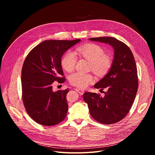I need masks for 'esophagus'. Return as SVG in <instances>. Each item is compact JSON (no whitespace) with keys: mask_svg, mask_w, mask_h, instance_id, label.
<instances>
[{"mask_svg":"<svg viewBox=\"0 0 155 155\" xmlns=\"http://www.w3.org/2000/svg\"><path fill=\"white\" fill-rule=\"evenodd\" d=\"M75 91H77L80 94H83V93H84V90H83L82 89H80V88H79V87H76L75 88Z\"/></svg>","mask_w":155,"mask_h":155,"instance_id":"esophagus-1","label":"esophagus"}]
</instances>
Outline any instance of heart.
I'll use <instances>...</instances> for the list:
<instances>
[{"label":"heart","instance_id":"b5f03b06","mask_svg":"<svg viewBox=\"0 0 155 155\" xmlns=\"http://www.w3.org/2000/svg\"><path fill=\"white\" fill-rule=\"evenodd\" d=\"M77 53L81 57L90 61V68L98 75L105 74L112 65V59L105 54L102 47L95 43L87 44L77 48ZM77 56L72 51L68 50L62 56L61 64L64 70L72 71L77 63ZM94 80L93 76L90 74L75 72L69 76L70 83L76 86L84 88L91 83Z\"/></svg>","mask_w":155,"mask_h":155}]
</instances>
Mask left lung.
Returning a JSON list of instances; mask_svg holds the SVG:
<instances>
[{
	"label": "left lung",
	"mask_w": 155,
	"mask_h": 155,
	"mask_svg": "<svg viewBox=\"0 0 155 155\" xmlns=\"http://www.w3.org/2000/svg\"><path fill=\"white\" fill-rule=\"evenodd\" d=\"M90 40L107 43L114 50V57L108 72L94 86L103 90L104 97L90 92L83 94L91 117L97 121L112 124L120 121L129 113L138 89L136 61L130 48L111 37L90 38Z\"/></svg>",
	"instance_id": "1"
}]
</instances>
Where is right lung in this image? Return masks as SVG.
I'll return each instance as SVG.
<instances>
[{"instance_id":"obj_1","label":"right lung","mask_w":155,"mask_h":155,"mask_svg":"<svg viewBox=\"0 0 155 155\" xmlns=\"http://www.w3.org/2000/svg\"><path fill=\"white\" fill-rule=\"evenodd\" d=\"M45 40L34 47L26 58L21 72L22 96L26 112L36 123L43 126L59 124L67 116L66 95L69 89L53 91V83L65 80L61 64L68 49L80 41Z\"/></svg>"}]
</instances>
